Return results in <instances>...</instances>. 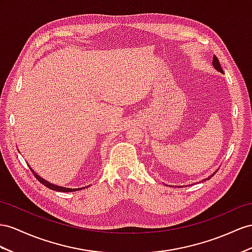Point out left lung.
I'll list each match as a JSON object with an SVG mask.
<instances>
[{
	"instance_id": "obj_1",
	"label": "left lung",
	"mask_w": 252,
	"mask_h": 252,
	"mask_svg": "<svg viewBox=\"0 0 252 252\" xmlns=\"http://www.w3.org/2000/svg\"><path fill=\"white\" fill-rule=\"evenodd\" d=\"M213 67H214L217 71H219V72H221V73H223V70H222V68H221V66H220V63H219V61H218V59L216 56H214L213 57ZM218 171V170H217ZM217 171H215V172H213V175H211L210 177H208L206 179H204L203 181H206V180H210L213 176L215 175V173L217 172Z\"/></svg>"
}]
</instances>
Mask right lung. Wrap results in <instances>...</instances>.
Listing matches in <instances>:
<instances>
[{
    "label": "right lung",
    "mask_w": 252,
    "mask_h": 252,
    "mask_svg": "<svg viewBox=\"0 0 252 252\" xmlns=\"http://www.w3.org/2000/svg\"><path fill=\"white\" fill-rule=\"evenodd\" d=\"M31 168V167H30ZM31 170H32V172H33V175H34V177L38 180V181H39L42 185H44V186H47L48 189H53V190H57V191H66V192H70V191H75V190H80V189H83L84 188H82V189H67V188H63V186H59V185H55V184H52V183H50V182H48V181H46V180H44L43 178H41V177H39L37 175V173L31 168Z\"/></svg>",
    "instance_id": "right-lung-1"
}]
</instances>
